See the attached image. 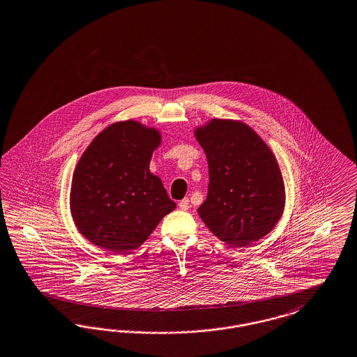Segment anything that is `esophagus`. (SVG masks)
I'll use <instances>...</instances> for the list:
<instances>
[{"mask_svg": "<svg viewBox=\"0 0 357 357\" xmlns=\"http://www.w3.org/2000/svg\"><path fill=\"white\" fill-rule=\"evenodd\" d=\"M188 207H190V200H188V198H185V199H182L179 202V208H181V210L185 211V210H188Z\"/></svg>", "mask_w": 357, "mask_h": 357, "instance_id": "1", "label": "esophagus"}]
</instances>
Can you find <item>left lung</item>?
<instances>
[{
  "mask_svg": "<svg viewBox=\"0 0 357 357\" xmlns=\"http://www.w3.org/2000/svg\"><path fill=\"white\" fill-rule=\"evenodd\" d=\"M208 162V194L198 214L234 247L266 236L284 210L283 176L271 149L248 125L211 119L195 130Z\"/></svg>",
  "mask_w": 357,
  "mask_h": 357,
  "instance_id": "8db88e82",
  "label": "left lung"
}]
</instances>
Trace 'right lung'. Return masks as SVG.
<instances>
[{
    "mask_svg": "<svg viewBox=\"0 0 357 357\" xmlns=\"http://www.w3.org/2000/svg\"><path fill=\"white\" fill-rule=\"evenodd\" d=\"M162 141L157 128L137 121L102 130L73 174L70 210L89 242L122 254L138 248L176 207L150 160Z\"/></svg>",
    "mask_w": 357,
    "mask_h": 357,
    "instance_id": "1",
    "label": "right lung"
}]
</instances>
